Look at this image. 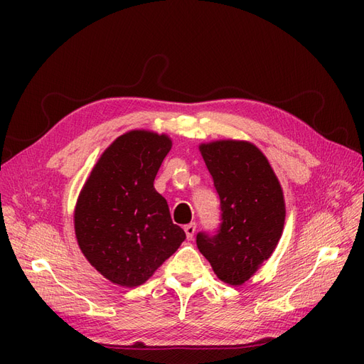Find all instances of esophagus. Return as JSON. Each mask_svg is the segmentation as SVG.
Segmentation results:
<instances>
[{
	"label": "esophagus",
	"mask_w": 364,
	"mask_h": 364,
	"mask_svg": "<svg viewBox=\"0 0 364 364\" xmlns=\"http://www.w3.org/2000/svg\"><path fill=\"white\" fill-rule=\"evenodd\" d=\"M183 230H185V234H186V238L193 240V237H194V234H196V223L186 225V226L183 228Z\"/></svg>",
	"instance_id": "34e87169"
}]
</instances>
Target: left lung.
Listing matches in <instances>:
<instances>
[{"mask_svg": "<svg viewBox=\"0 0 364 364\" xmlns=\"http://www.w3.org/2000/svg\"><path fill=\"white\" fill-rule=\"evenodd\" d=\"M220 196L218 234H197V247L220 281L241 285L277 249L285 222L282 186L264 153L249 141L199 146Z\"/></svg>", "mask_w": 364, "mask_h": 364, "instance_id": "left-lung-1", "label": "left lung"}]
</instances>
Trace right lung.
I'll use <instances>...</instances> for the list:
<instances>
[{
	"label": "right lung",
	"mask_w": 364,
	"mask_h": 364,
	"mask_svg": "<svg viewBox=\"0 0 364 364\" xmlns=\"http://www.w3.org/2000/svg\"><path fill=\"white\" fill-rule=\"evenodd\" d=\"M171 146L165 134L126 132L102 153L77 199V243L91 266L121 287L144 284L185 240L153 186Z\"/></svg>",
	"instance_id": "add662e5"
}]
</instances>
